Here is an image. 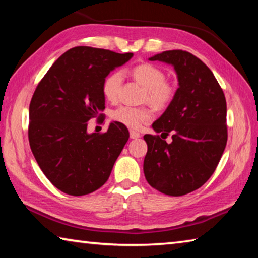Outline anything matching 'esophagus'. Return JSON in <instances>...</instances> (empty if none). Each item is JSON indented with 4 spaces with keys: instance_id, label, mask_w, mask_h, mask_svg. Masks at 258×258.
Instances as JSON below:
<instances>
[{
    "instance_id": "34e87169",
    "label": "esophagus",
    "mask_w": 258,
    "mask_h": 258,
    "mask_svg": "<svg viewBox=\"0 0 258 258\" xmlns=\"http://www.w3.org/2000/svg\"><path fill=\"white\" fill-rule=\"evenodd\" d=\"M130 137L131 139H138L141 137V135H140V133L137 132V131H130Z\"/></svg>"
}]
</instances>
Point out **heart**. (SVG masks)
<instances>
[{
	"mask_svg": "<svg viewBox=\"0 0 258 258\" xmlns=\"http://www.w3.org/2000/svg\"><path fill=\"white\" fill-rule=\"evenodd\" d=\"M132 76L146 89L143 101L149 102L155 108H165L173 101L176 87L171 81L165 80L163 69L152 63H141L132 69ZM123 82L120 72H112L104 78L102 93L108 101L116 102ZM113 120L127 126L130 128H139L140 126L152 119V110L149 107L121 106L112 112Z\"/></svg>",
	"mask_w": 258,
	"mask_h": 258,
	"instance_id": "obj_1",
	"label": "heart"
}]
</instances>
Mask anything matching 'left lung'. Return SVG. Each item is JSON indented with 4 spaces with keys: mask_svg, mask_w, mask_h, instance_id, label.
Wrapping results in <instances>:
<instances>
[{
    "mask_svg": "<svg viewBox=\"0 0 258 258\" xmlns=\"http://www.w3.org/2000/svg\"><path fill=\"white\" fill-rule=\"evenodd\" d=\"M172 64L178 89L165 112L152 124L159 135L146 134L143 171L161 194L183 196L199 189L215 172L228 141L226 101L206 64L190 52L164 51L149 58ZM173 141L163 140L169 133Z\"/></svg>",
    "mask_w": 258,
    "mask_h": 258,
    "instance_id": "obj_1",
    "label": "left lung"
}]
</instances>
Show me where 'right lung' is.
<instances>
[{
  "instance_id": "right-lung-1",
  "label": "right lung",
  "mask_w": 258,
  "mask_h": 258,
  "mask_svg": "<svg viewBox=\"0 0 258 258\" xmlns=\"http://www.w3.org/2000/svg\"><path fill=\"white\" fill-rule=\"evenodd\" d=\"M133 53L76 46L52 64L29 104L28 139L38 166L56 189L84 196L101 187L130 138L113 121L106 133H87V121L103 117L102 83Z\"/></svg>"
}]
</instances>
